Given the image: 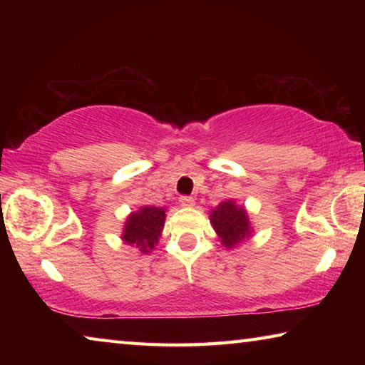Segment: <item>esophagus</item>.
<instances>
[{
  "label": "esophagus",
  "mask_w": 365,
  "mask_h": 365,
  "mask_svg": "<svg viewBox=\"0 0 365 365\" xmlns=\"http://www.w3.org/2000/svg\"><path fill=\"white\" fill-rule=\"evenodd\" d=\"M178 201H180V205L185 206V207L195 206V200L191 196H180V197H178Z\"/></svg>",
  "instance_id": "34e87169"
}]
</instances>
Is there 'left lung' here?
I'll return each instance as SVG.
<instances>
[{"label": "left lung", "mask_w": 365, "mask_h": 365, "mask_svg": "<svg viewBox=\"0 0 365 365\" xmlns=\"http://www.w3.org/2000/svg\"><path fill=\"white\" fill-rule=\"evenodd\" d=\"M211 222L214 230L217 232L222 243L227 248L243 242L251 232L246 211L243 207H238L233 201H224L217 207H214Z\"/></svg>", "instance_id": "left-lung-1"}]
</instances>
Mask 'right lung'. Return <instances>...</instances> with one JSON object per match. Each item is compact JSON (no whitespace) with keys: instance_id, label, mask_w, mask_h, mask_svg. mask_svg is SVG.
Segmentation results:
<instances>
[{"instance_id":"obj_1","label":"right lung","mask_w":365,"mask_h":365,"mask_svg":"<svg viewBox=\"0 0 365 365\" xmlns=\"http://www.w3.org/2000/svg\"><path fill=\"white\" fill-rule=\"evenodd\" d=\"M165 220V211L160 207L146 206L133 212L127 219L125 230H123V242L128 245H137L140 251L150 252L158 245V240L163 232Z\"/></svg>"}]
</instances>
